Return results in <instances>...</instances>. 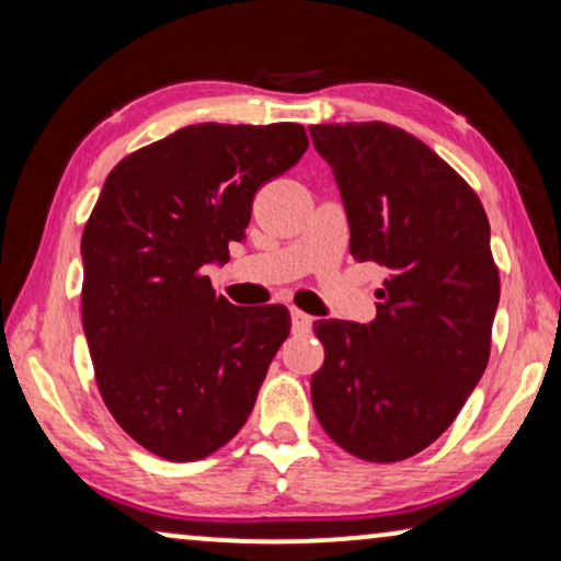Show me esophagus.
<instances>
[{"label": "esophagus", "instance_id": "esophagus-1", "mask_svg": "<svg viewBox=\"0 0 561 561\" xmlns=\"http://www.w3.org/2000/svg\"><path fill=\"white\" fill-rule=\"evenodd\" d=\"M289 314H291V330H295V333H307V330L312 328V318L307 312L297 310V307H291Z\"/></svg>", "mask_w": 561, "mask_h": 561}]
</instances>
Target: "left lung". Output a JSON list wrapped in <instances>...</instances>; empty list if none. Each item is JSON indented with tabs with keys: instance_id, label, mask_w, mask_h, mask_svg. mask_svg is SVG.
Returning <instances> with one entry per match:
<instances>
[{
	"instance_id": "left-lung-1",
	"label": "left lung",
	"mask_w": 561,
	"mask_h": 561,
	"mask_svg": "<svg viewBox=\"0 0 561 561\" xmlns=\"http://www.w3.org/2000/svg\"><path fill=\"white\" fill-rule=\"evenodd\" d=\"M310 134L341 187L353 259L389 270L368 325L314 322L325 363L312 407L345 453L399 462L455 422L491 358V226L476 191L414 134L383 122Z\"/></svg>"
}]
</instances>
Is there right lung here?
<instances>
[{"label": "right lung", "mask_w": 561, "mask_h": 561, "mask_svg": "<svg viewBox=\"0 0 561 561\" xmlns=\"http://www.w3.org/2000/svg\"><path fill=\"white\" fill-rule=\"evenodd\" d=\"M307 145L302 124L208 122L108 172L81 239L83 333L108 412L157 457L201 460L233 439L287 341V307H236L205 266L247 239L256 191Z\"/></svg>", "instance_id": "right-lung-1"}]
</instances>
